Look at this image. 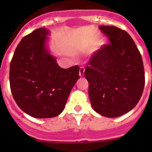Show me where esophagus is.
<instances>
[{"label":"esophagus","instance_id":"34e87169","mask_svg":"<svg viewBox=\"0 0 152 152\" xmlns=\"http://www.w3.org/2000/svg\"><path fill=\"white\" fill-rule=\"evenodd\" d=\"M84 73H85V67H83V66H80V71H79L80 76H84Z\"/></svg>","mask_w":152,"mask_h":152}]
</instances>
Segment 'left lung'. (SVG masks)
<instances>
[{"instance_id": "left-lung-1", "label": "left lung", "mask_w": 152, "mask_h": 152, "mask_svg": "<svg viewBox=\"0 0 152 152\" xmlns=\"http://www.w3.org/2000/svg\"><path fill=\"white\" fill-rule=\"evenodd\" d=\"M111 43L103 45L87 63L93 108L107 117H117L137 105L142 94L145 73L142 58L132 37L121 28L100 26Z\"/></svg>"}]
</instances>
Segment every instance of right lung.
I'll use <instances>...</instances> for the list:
<instances>
[{
	"instance_id": "add662e5",
	"label": "right lung",
	"mask_w": 152,
	"mask_h": 152,
	"mask_svg": "<svg viewBox=\"0 0 152 152\" xmlns=\"http://www.w3.org/2000/svg\"><path fill=\"white\" fill-rule=\"evenodd\" d=\"M49 31L38 28L25 36L10 66V85L17 105L36 118L55 117L63 112L76 80L79 66L63 69L45 48Z\"/></svg>"
}]
</instances>
